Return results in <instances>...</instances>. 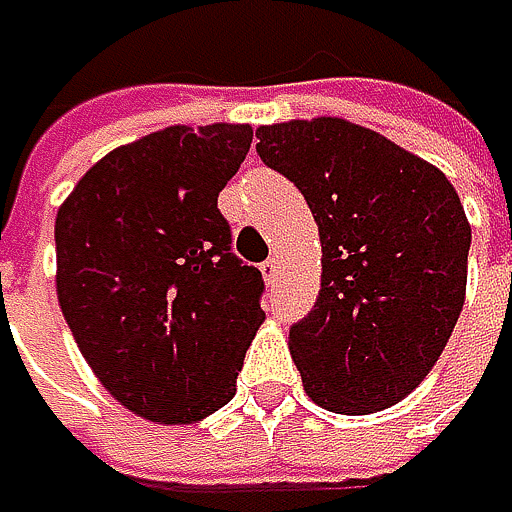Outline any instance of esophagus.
I'll list each match as a JSON object with an SVG mask.
<instances>
[{
    "label": "esophagus",
    "instance_id": "esophagus-1",
    "mask_svg": "<svg viewBox=\"0 0 512 512\" xmlns=\"http://www.w3.org/2000/svg\"><path fill=\"white\" fill-rule=\"evenodd\" d=\"M261 273H264V279H267V282H273V279H276V273H279V258H276V254L261 264Z\"/></svg>",
    "mask_w": 512,
    "mask_h": 512
}]
</instances>
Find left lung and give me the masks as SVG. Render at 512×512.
<instances>
[{
  "instance_id": "left-lung-1",
  "label": "left lung",
  "mask_w": 512,
  "mask_h": 512,
  "mask_svg": "<svg viewBox=\"0 0 512 512\" xmlns=\"http://www.w3.org/2000/svg\"><path fill=\"white\" fill-rule=\"evenodd\" d=\"M258 139L321 236L318 300L288 334L303 388L331 413L385 410L428 376L461 315L464 206L440 169L340 118L261 127Z\"/></svg>"
}]
</instances>
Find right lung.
<instances>
[{
    "mask_svg": "<svg viewBox=\"0 0 512 512\" xmlns=\"http://www.w3.org/2000/svg\"><path fill=\"white\" fill-rule=\"evenodd\" d=\"M248 124L166 127L84 172L57 212V297L99 382L136 416L188 425L236 394L264 276L233 254L218 194Z\"/></svg>",
    "mask_w": 512,
    "mask_h": 512,
    "instance_id": "add662e5",
    "label": "right lung"
}]
</instances>
